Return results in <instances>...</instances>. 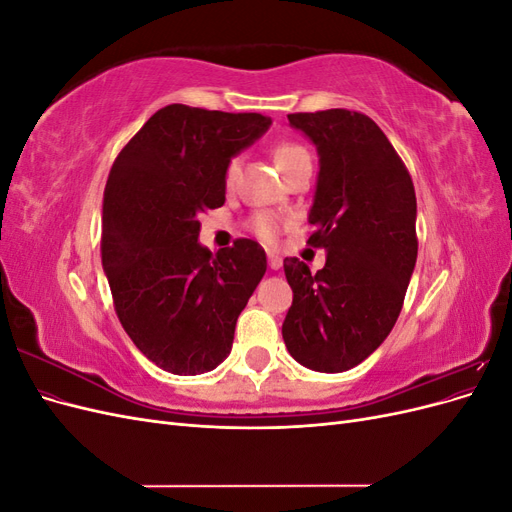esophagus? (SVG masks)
I'll use <instances>...</instances> for the list:
<instances>
[{"mask_svg": "<svg viewBox=\"0 0 512 512\" xmlns=\"http://www.w3.org/2000/svg\"><path fill=\"white\" fill-rule=\"evenodd\" d=\"M269 267L273 269V271H277V269H282V258L277 256V254H269Z\"/></svg>", "mask_w": 512, "mask_h": 512, "instance_id": "obj_1", "label": "esophagus"}]
</instances>
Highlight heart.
Instances as JSON below:
<instances>
[{
  "label": "heart",
  "instance_id": "obj_1",
  "mask_svg": "<svg viewBox=\"0 0 512 512\" xmlns=\"http://www.w3.org/2000/svg\"><path fill=\"white\" fill-rule=\"evenodd\" d=\"M303 158H309V153L305 147L297 145V143H280L275 149H273V160L277 164V168L282 170V173L286 175L288 168L292 164H297L299 160ZM239 158H230L226 168H224V183L226 188H230L232 183H235L237 175H239ZM252 228L256 232V237L262 239L265 243H275L277 237H280V230H282V220L277 218V215L273 213H267V211H260L254 215L252 220Z\"/></svg>",
  "mask_w": 512,
  "mask_h": 512
}]
</instances>
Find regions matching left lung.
<instances>
[{"label":"left lung","mask_w":512,"mask_h":512,"mask_svg":"<svg viewBox=\"0 0 512 512\" xmlns=\"http://www.w3.org/2000/svg\"><path fill=\"white\" fill-rule=\"evenodd\" d=\"M318 149L307 243L327 250L316 273L284 260L292 305L282 324L301 365L339 374L395 327L416 265V194L406 164L374 119L348 108L288 115Z\"/></svg>","instance_id":"8db88e82"}]
</instances>
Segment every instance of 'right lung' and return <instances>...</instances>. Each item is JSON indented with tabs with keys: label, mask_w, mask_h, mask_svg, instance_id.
<instances>
[{
	"label": "right lung",
	"mask_w": 512,
	"mask_h": 512,
	"mask_svg": "<svg viewBox=\"0 0 512 512\" xmlns=\"http://www.w3.org/2000/svg\"><path fill=\"white\" fill-rule=\"evenodd\" d=\"M271 126L260 113L168 104L119 151L104 188L102 267L134 346L177 376L218 367L267 271L252 239L211 254L200 213L226 200L224 168Z\"/></svg>",
	"instance_id": "right-lung-1"
}]
</instances>
